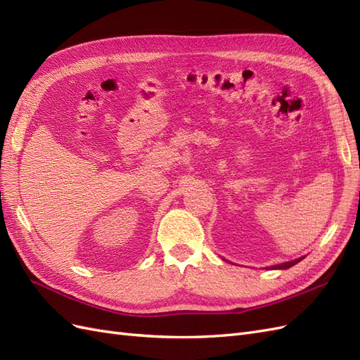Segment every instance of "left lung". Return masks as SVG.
Returning a JSON list of instances; mask_svg holds the SVG:
<instances>
[{"label":"left lung","mask_w":360,"mask_h":360,"mask_svg":"<svg viewBox=\"0 0 360 360\" xmlns=\"http://www.w3.org/2000/svg\"><path fill=\"white\" fill-rule=\"evenodd\" d=\"M300 259H302V258H297V259H292V261H287V263H282V264L274 266V269H288V267H292L294 264H297Z\"/></svg>","instance_id":"8db88e82"}]
</instances>
